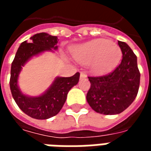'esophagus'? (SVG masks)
I'll use <instances>...</instances> for the list:
<instances>
[{
	"label": "esophagus",
	"instance_id": "34e87169",
	"mask_svg": "<svg viewBox=\"0 0 151 151\" xmlns=\"http://www.w3.org/2000/svg\"><path fill=\"white\" fill-rule=\"evenodd\" d=\"M86 78V75L85 73L82 72L80 73V79H83V78Z\"/></svg>",
	"mask_w": 151,
	"mask_h": 151
}]
</instances>
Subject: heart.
<instances>
[{"label":"heart","instance_id":"b5f03b06","mask_svg":"<svg viewBox=\"0 0 151 151\" xmlns=\"http://www.w3.org/2000/svg\"><path fill=\"white\" fill-rule=\"evenodd\" d=\"M73 57L83 64H90L96 74H107L119 65L122 51L116 43L105 39H96L76 47Z\"/></svg>","mask_w":151,"mask_h":151}]
</instances>
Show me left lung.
Returning a JSON list of instances; mask_svg holds the SVG:
<instances>
[{
	"label": "left lung",
	"mask_w": 151,
	"mask_h": 151,
	"mask_svg": "<svg viewBox=\"0 0 151 151\" xmlns=\"http://www.w3.org/2000/svg\"><path fill=\"white\" fill-rule=\"evenodd\" d=\"M121 63L113 72L101 77H88L91 82L86 100L96 112L116 115L124 111L136 98L140 84L137 56L124 42L118 41Z\"/></svg>",
	"instance_id": "1"
}]
</instances>
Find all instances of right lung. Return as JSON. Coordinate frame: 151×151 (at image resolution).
<instances>
[{"label": "right lung", "instance_id": "obj_1", "mask_svg": "<svg viewBox=\"0 0 151 151\" xmlns=\"http://www.w3.org/2000/svg\"><path fill=\"white\" fill-rule=\"evenodd\" d=\"M57 36L44 32L35 34L31 36L30 42L26 40L21 43L12 62L9 81L12 96L22 111L34 119L46 120L58 114L65 103L69 90L79 81L80 73L78 72L69 78L56 77L49 88L40 96H28L21 91L18 80L22 66L33 56L57 49Z\"/></svg>", "mask_w": 151, "mask_h": 151}]
</instances>
